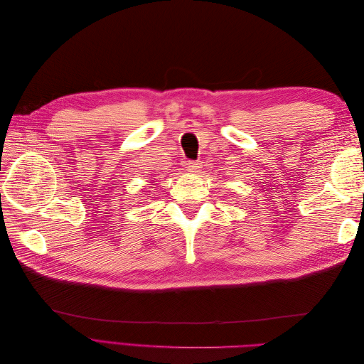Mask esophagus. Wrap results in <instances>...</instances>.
I'll list each match as a JSON object with an SVG mask.
<instances>
[{
	"label": "esophagus",
	"mask_w": 364,
	"mask_h": 364,
	"mask_svg": "<svg viewBox=\"0 0 364 364\" xmlns=\"http://www.w3.org/2000/svg\"><path fill=\"white\" fill-rule=\"evenodd\" d=\"M199 167H200V165L197 164V162H194V161H186L185 162V168L188 170V171H191V173H196L197 170H199Z\"/></svg>",
	"instance_id": "34e87169"
}]
</instances>
